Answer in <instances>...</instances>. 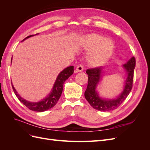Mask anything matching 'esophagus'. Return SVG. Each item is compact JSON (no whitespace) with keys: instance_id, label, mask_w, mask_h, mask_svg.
<instances>
[{"instance_id":"obj_1","label":"esophagus","mask_w":150,"mask_h":150,"mask_svg":"<svg viewBox=\"0 0 150 150\" xmlns=\"http://www.w3.org/2000/svg\"><path fill=\"white\" fill-rule=\"evenodd\" d=\"M84 69L83 66L82 65H79L76 67V71L78 72H82Z\"/></svg>"}]
</instances>
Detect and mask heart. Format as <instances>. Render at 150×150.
Here are the masks:
<instances>
[{"instance_id":"obj_1","label":"heart","mask_w":150,"mask_h":150,"mask_svg":"<svg viewBox=\"0 0 150 150\" xmlns=\"http://www.w3.org/2000/svg\"><path fill=\"white\" fill-rule=\"evenodd\" d=\"M83 47L86 51H90L87 56L88 64L92 66H99L111 56L115 49V43L110 39L93 34L86 36Z\"/></svg>"}]
</instances>
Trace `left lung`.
Instances as JSON below:
<instances>
[{
    "mask_svg": "<svg viewBox=\"0 0 150 150\" xmlns=\"http://www.w3.org/2000/svg\"><path fill=\"white\" fill-rule=\"evenodd\" d=\"M135 65V58L132 57L122 66L126 75L124 81L123 90L118 96L112 99L102 98L97 91V87L101 82L104 67H106L101 66L86 71V73L88 75V83L84 96L90 105L95 110L101 111L114 110L118 108L125 100L132 89Z\"/></svg>",
    "mask_w": 150,
    "mask_h": 150,
    "instance_id": "8db88e82",
    "label": "left lung"
}]
</instances>
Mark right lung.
I'll use <instances>...</instances> for the list:
<instances>
[{"label": "right lung", "mask_w": 150, "mask_h": 150, "mask_svg": "<svg viewBox=\"0 0 150 150\" xmlns=\"http://www.w3.org/2000/svg\"><path fill=\"white\" fill-rule=\"evenodd\" d=\"M39 34H36L35 35H30L29 36L25 38L23 40H25L26 39H28L32 36H34L35 35H38ZM22 40V41H23ZM11 59V62H12ZM74 72V66H69L64 69H63L59 75L57 76V78L56 79L55 83L51 89V92L48 94V96L44 98L42 100H40L39 102H32L28 100H25V99L22 98L20 95L18 94L17 91L16 90L15 88L12 83V88L13 91H14L15 94L17 98L19 99V101L24 104V105L29 108V110L34 111H38V112H43L46 110H49V109L52 108L56 105L59 99L60 98L61 94L63 89V84H64L65 81L69 78V77L73 74Z\"/></svg>", "instance_id": "obj_1"}]
</instances>
